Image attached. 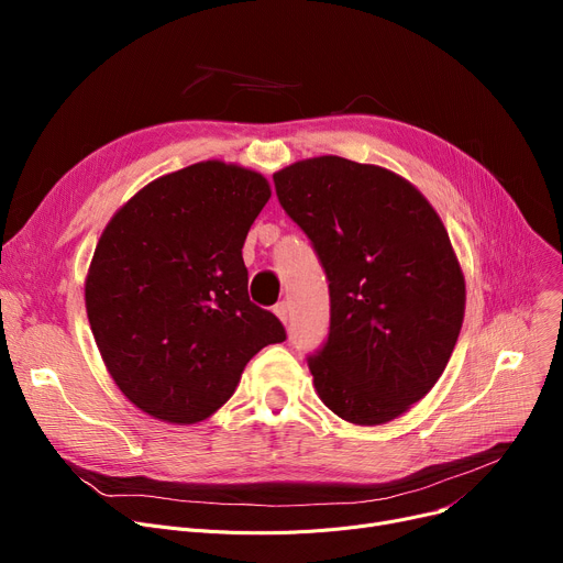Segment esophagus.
<instances>
[{
	"label": "esophagus",
	"mask_w": 563,
	"mask_h": 563,
	"mask_svg": "<svg viewBox=\"0 0 563 563\" xmlns=\"http://www.w3.org/2000/svg\"><path fill=\"white\" fill-rule=\"evenodd\" d=\"M274 312H276V317H278L283 323H287V319H289V303H287V301H278V303L274 306Z\"/></svg>",
	"instance_id": "esophagus-1"
}]
</instances>
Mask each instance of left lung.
<instances>
[{
    "label": "left lung",
    "mask_w": 563,
    "mask_h": 563,
    "mask_svg": "<svg viewBox=\"0 0 563 563\" xmlns=\"http://www.w3.org/2000/svg\"><path fill=\"white\" fill-rule=\"evenodd\" d=\"M274 185L329 280V338L308 356L319 399L351 424L399 418L461 333L465 280L445 225L404 177L335 155L291 164Z\"/></svg>",
    "instance_id": "1"
}]
</instances>
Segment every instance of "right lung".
<instances>
[{"mask_svg":"<svg viewBox=\"0 0 563 563\" xmlns=\"http://www.w3.org/2000/svg\"><path fill=\"white\" fill-rule=\"evenodd\" d=\"M269 198L260 173L212 159L143 187L104 228L86 312L115 386L147 416L210 418L255 353L287 338L249 299L242 257Z\"/></svg>","mask_w":563,"mask_h":563,"instance_id":"obj_1","label":"right lung"}]
</instances>
